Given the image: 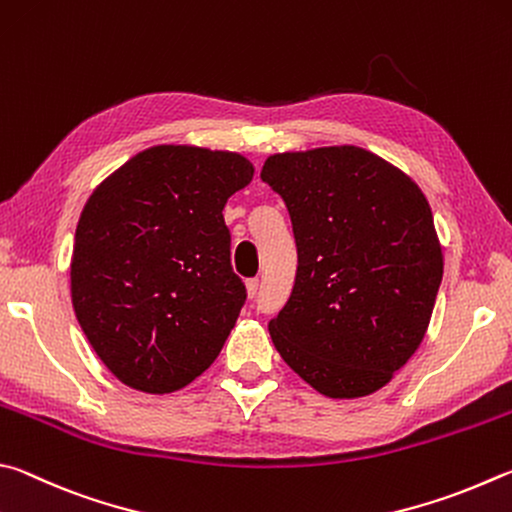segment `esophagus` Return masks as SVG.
Returning <instances> with one entry per match:
<instances>
[{"label": "esophagus", "instance_id": "34e87169", "mask_svg": "<svg viewBox=\"0 0 512 512\" xmlns=\"http://www.w3.org/2000/svg\"><path fill=\"white\" fill-rule=\"evenodd\" d=\"M258 288H261V283H258V279H249L247 281V297L249 299H256Z\"/></svg>", "mask_w": 512, "mask_h": 512}]
</instances>
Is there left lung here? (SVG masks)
Wrapping results in <instances>:
<instances>
[{
  "label": "left lung",
  "mask_w": 512,
  "mask_h": 512,
  "mask_svg": "<svg viewBox=\"0 0 512 512\" xmlns=\"http://www.w3.org/2000/svg\"><path fill=\"white\" fill-rule=\"evenodd\" d=\"M261 179L288 206L299 256L270 321L276 351L321 396H371L418 351L441 288L425 193L357 146L276 152Z\"/></svg>",
  "instance_id": "1"
}]
</instances>
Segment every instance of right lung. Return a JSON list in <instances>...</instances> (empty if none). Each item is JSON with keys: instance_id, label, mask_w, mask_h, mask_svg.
<instances>
[{"instance_id": "1", "label": "right lung", "mask_w": 512, "mask_h": 512, "mask_svg": "<svg viewBox=\"0 0 512 512\" xmlns=\"http://www.w3.org/2000/svg\"><path fill=\"white\" fill-rule=\"evenodd\" d=\"M251 179L254 164L238 152L164 143L89 195L71 254V303L123 384L164 396L220 355L247 299L222 209Z\"/></svg>"}]
</instances>
